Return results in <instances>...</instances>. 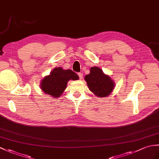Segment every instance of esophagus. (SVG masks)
<instances>
[{"label": "esophagus", "mask_w": 159, "mask_h": 159, "mask_svg": "<svg viewBox=\"0 0 159 159\" xmlns=\"http://www.w3.org/2000/svg\"><path fill=\"white\" fill-rule=\"evenodd\" d=\"M78 75H79V79H83V73L79 72V73H78Z\"/></svg>", "instance_id": "34e87169"}]
</instances>
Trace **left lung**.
<instances>
[{
	"label": "left lung",
	"mask_w": 159,
	"mask_h": 159,
	"mask_svg": "<svg viewBox=\"0 0 159 159\" xmlns=\"http://www.w3.org/2000/svg\"><path fill=\"white\" fill-rule=\"evenodd\" d=\"M84 79L90 91L99 98L108 96L114 87V83L111 78L106 75L98 67L91 68L90 74L86 75Z\"/></svg>",
	"instance_id": "1"
}]
</instances>
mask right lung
Listing matches in <instances>:
<instances>
[{"mask_svg": "<svg viewBox=\"0 0 159 159\" xmlns=\"http://www.w3.org/2000/svg\"><path fill=\"white\" fill-rule=\"evenodd\" d=\"M79 76L71 70L56 68L41 82V89L45 93L58 98L64 92L69 80H78Z\"/></svg>", "mask_w": 159, "mask_h": 159, "instance_id": "add662e5", "label": "right lung"}]
</instances>
